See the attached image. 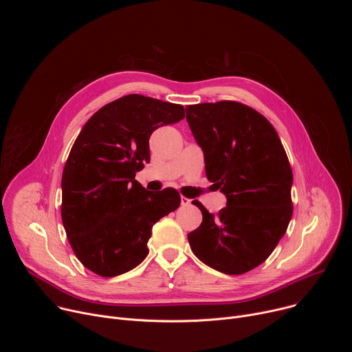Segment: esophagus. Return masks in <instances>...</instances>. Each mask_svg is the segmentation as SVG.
Instances as JSON below:
<instances>
[{"label": "esophagus", "instance_id": "34e87169", "mask_svg": "<svg viewBox=\"0 0 352 352\" xmlns=\"http://www.w3.org/2000/svg\"><path fill=\"white\" fill-rule=\"evenodd\" d=\"M190 204V199H188V197H185V196H181V205L182 206H188Z\"/></svg>", "mask_w": 352, "mask_h": 352}]
</instances>
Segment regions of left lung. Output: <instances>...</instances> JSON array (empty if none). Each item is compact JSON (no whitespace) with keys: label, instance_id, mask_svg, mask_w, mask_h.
Listing matches in <instances>:
<instances>
[{"label":"left lung","instance_id":"obj_1","mask_svg":"<svg viewBox=\"0 0 352 352\" xmlns=\"http://www.w3.org/2000/svg\"><path fill=\"white\" fill-rule=\"evenodd\" d=\"M186 121L204 148L206 177L227 196V206L188 234L197 259L226 274L263 263L292 216V170L274 126L256 110L232 100L188 106Z\"/></svg>","mask_w":352,"mask_h":352}]
</instances>
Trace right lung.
<instances>
[{
    "label": "right lung",
    "mask_w": 352,
    "mask_h": 352,
    "mask_svg": "<svg viewBox=\"0 0 352 352\" xmlns=\"http://www.w3.org/2000/svg\"><path fill=\"white\" fill-rule=\"evenodd\" d=\"M184 117L181 104L128 94L94 113L78 135L63 171L61 217L74 254L97 276L136 267L155 223L178 209V190L150 193L135 175L150 160L152 132Z\"/></svg>",
    "instance_id": "1"
}]
</instances>
